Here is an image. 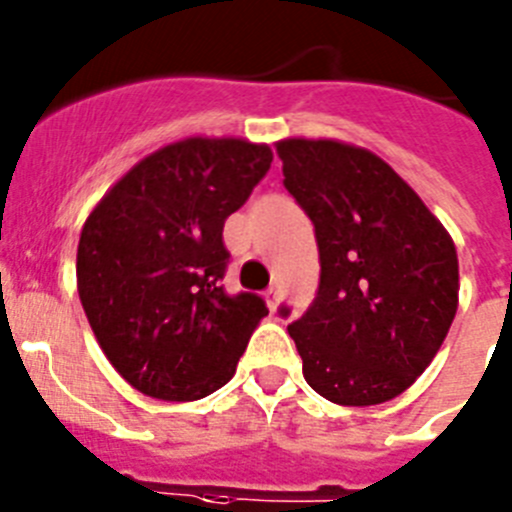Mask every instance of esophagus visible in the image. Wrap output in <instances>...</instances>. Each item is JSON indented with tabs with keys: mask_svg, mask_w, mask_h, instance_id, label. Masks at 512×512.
I'll return each mask as SVG.
<instances>
[{
	"mask_svg": "<svg viewBox=\"0 0 512 512\" xmlns=\"http://www.w3.org/2000/svg\"><path fill=\"white\" fill-rule=\"evenodd\" d=\"M279 299H281L279 287H271L269 292H266V302H269V309H271V312H276V307H279Z\"/></svg>",
	"mask_w": 512,
	"mask_h": 512,
	"instance_id": "obj_1",
	"label": "esophagus"
}]
</instances>
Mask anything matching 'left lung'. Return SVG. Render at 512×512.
Segmentation results:
<instances>
[{
	"label": "left lung",
	"instance_id": "1",
	"mask_svg": "<svg viewBox=\"0 0 512 512\" xmlns=\"http://www.w3.org/2000/svg\"><path fill=\"white\" fill-rule=\"evenodd\" d=\"M276 154L320 248L317 297L289 325L304 381L340 406L391 401L424 373L452 327L454 241L368 149L284 139ZM279 314L289 317V307Z\"/></svg>",
	"mask_w": 512,
	"mask_h": 512
}]
</instances>
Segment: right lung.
<instances>
[{"label":"right lung","mask_w":512,"mask_h":512,"mask_svg":"<svg viewBox=\"0 0 512 512\" xmlns=\"http://www.w3.org/2000/svg\"><path fill=\"white\" fill-rule=\"evenodd\" d=\"M246 139L190 137L134 164L88 215L78 294L124 381L162 401H198L231 381L269 314L259 294L223 289L225 218L271 167Z\"/></svg>","instance_id":"obj_1"}]
</instances>
